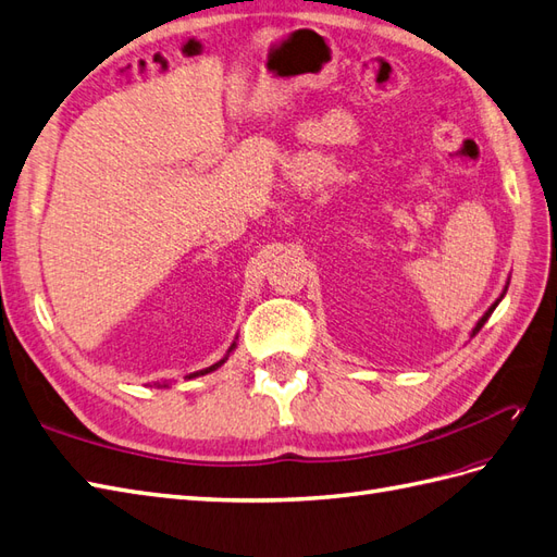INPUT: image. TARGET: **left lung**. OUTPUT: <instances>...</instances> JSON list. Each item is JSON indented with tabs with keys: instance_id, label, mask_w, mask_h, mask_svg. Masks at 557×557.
<instances>
[{
	"instance_id": "8db88e82",
	"label": "left lung",
	"mask_w": 557,
	"mask_h": 557,
	"mask_svg": "<svg viewBox=\"0 0 557 557\" xmlns=\"http://www.w3.org/2000/svg\"><path fill=\"white\" fill-rule=\"evenodd\" d=\"M496 304H498V301H496ZM496 304H494V306H492V308H490V310H487V312H484V315H482V320H480V322H478V326H475V330H473V334H478V332H480V330H482V324H484V322H487V318H490V315H492V312H494V308H496Z\"/></svg>"
}]
</instances>
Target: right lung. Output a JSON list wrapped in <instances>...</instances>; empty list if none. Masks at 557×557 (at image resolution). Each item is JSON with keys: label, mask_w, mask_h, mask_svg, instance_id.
Listing matches in <instances>:
<instances>
[{"label": "right lung", "mask_w": 557, "mask_h": 557, "mask_svg": "<svg viewBox=\"0 0 557 557\" xmlns=\"http://www.w3.org/2000/svg\"><path fill=\"white\" fill-rule=\"evenodd\" d=\"M231 350H233V348H231ZM225 360H227V358H223L221 362H216V364H211L209 369H202V372H197V374H190V376H199V374H209V372H213V369H216V367H221V364H223Z\"/></svg>", "instance_id": "obj_1"}]
</instances>
